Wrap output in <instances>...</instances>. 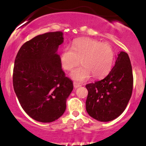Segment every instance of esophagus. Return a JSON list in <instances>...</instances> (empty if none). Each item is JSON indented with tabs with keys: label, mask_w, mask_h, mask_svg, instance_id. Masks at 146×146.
I'll return each mask as SVG.
<instances>
[{
	"label": "esophagus",
	"mask_w": 146,
	"mask_h": 146,
	"mask_svg": "<svg viewBox=\"0 0 146 146\" xmlns=\"http://www.w3.org/2000/svg\"><path fill=\"white\" fill-rule=\"evenodd\" d=\"M73 86H74L75 88H78V87L81 86V84H80L77 82H73Z\"/></svg>",
	"instance_id": "1"
}]
</instances>
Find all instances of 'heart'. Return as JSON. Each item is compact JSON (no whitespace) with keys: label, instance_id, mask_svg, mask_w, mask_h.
Returning <instances> with one entry per match:
<instances>
[{"label":"heart","instance_id":"1","mask_svg":"<svg viewBox=\"0 0 146 146\" xmlns=\"http://www.w3.org/2000/svg\"><path fill=\"white\" fill-rule=\"evenodd\" d=\"M82 66L71 73L72 79L78 82L88 80L93 74L95 78H103L111 70L114 61V51L107 43L91 38L75 40L71 48L65 47L60 54L61 66L70 71L78 64Z\"/></svg>","mask_w":146,"mask_h":146}]
</instances>
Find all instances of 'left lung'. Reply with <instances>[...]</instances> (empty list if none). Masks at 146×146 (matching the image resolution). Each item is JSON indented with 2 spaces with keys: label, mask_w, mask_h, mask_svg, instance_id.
<instances>
[{
  "label": "left lung",
  "mask_w": 146,
  "mask_h": 146,
  "mask_svg": "<svg viewBox=\"0 0 146 146\" xmlns=\"http://www.w3.org/2000/svg\"><path fill=\"white\" fill-rule=\"evenodd\" d=\"M133 75L128 53L121 51L114 67L106 78L88 84L86 109L100 121H110L124 111L131 98Z\"/></svg>",
  "instance_id": "obj_1"
}]
</instances>
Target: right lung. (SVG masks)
I'll return each mask as SVG.
<instances>
[{"label": "right lung", "mask_w": 146, "mask_h": 146, "mask_svg": "<svg viewBox=\"0 0 146 146\" xmlns=\"http://www.w3.org/2000/svg\"><path fill=\"white\" fill-rule=\"evenodd\" d=\"M63 41L62 31L39 35L23 44L15 59L14 91L25 113L38 121L48 123L61 117L73 90L57 53Z\"/></svg>", "instance_id": "obj_1"}]
</instances>
